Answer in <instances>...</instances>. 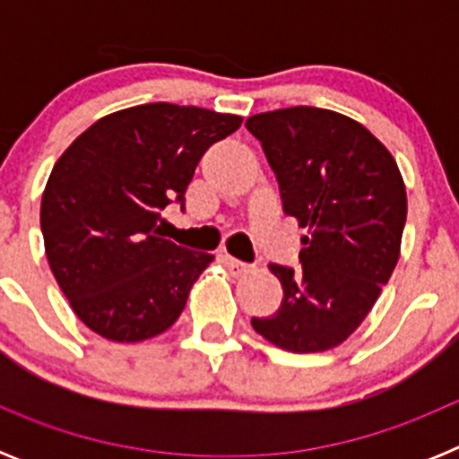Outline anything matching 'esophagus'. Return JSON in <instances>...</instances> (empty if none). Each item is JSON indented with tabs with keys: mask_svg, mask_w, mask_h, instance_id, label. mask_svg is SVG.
<instances>
[{
	"mask_svg": "<svg viewBox=\"0 0 459 459\" xmlns=\"http://www.w3.org/2000/svg\"><path fill=\"white\" fill-rule=\"evenodd\" d=\"M225 266L230 269V273L232 275H246L250 269H253L250 264H246V262H241V259L237 257H230V255H225Z\"/></svg>",
	"mask_w": 459,
	"mask_h": 459,
	"instance_id": "34e87169",
	"label": "esophagus"
}]
</instances>
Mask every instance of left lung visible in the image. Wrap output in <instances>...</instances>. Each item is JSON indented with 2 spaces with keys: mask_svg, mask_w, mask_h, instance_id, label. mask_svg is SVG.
I'll return each mask as SVG.
<instances>
[{
  "mask_svg": "<svg viewBox=\"0 0 459 459\" xmlns=\"http://www.w3.org/2000/svg\"><path fill=\"white\" fill-rule=\"evenodd\" d=\"M262 142L282 209L306 227L303 271L271 264L282 303L253 328L294 354L333 350L354 333L400 257L407 190L395 158L366 126L333 109L262 112L246 121Z\"/></svg>",
  "mask_w": 459,
  "mask_h": 459,
  "instance_id": "8db88e82",
  "label": "left lung"
}]
</instances>
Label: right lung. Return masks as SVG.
<instances>
[{"instance_id": "1", "label": "right lung", "mask_w": 459, "mask_h": 459, "mask_svg": "<svg viewBox=\"0 0 459 459\" xmlns=\"http://www.w3.org/2000/svg\"><path fill=\"white\" fill-rule=\"evenodd\" d=\"M238 115L147 103L91 124L59 156L40 200L48 264L73 312L112 342L168 331L213 255L160 237V211L186 188Z\"/></svg>"}]
</instances>
